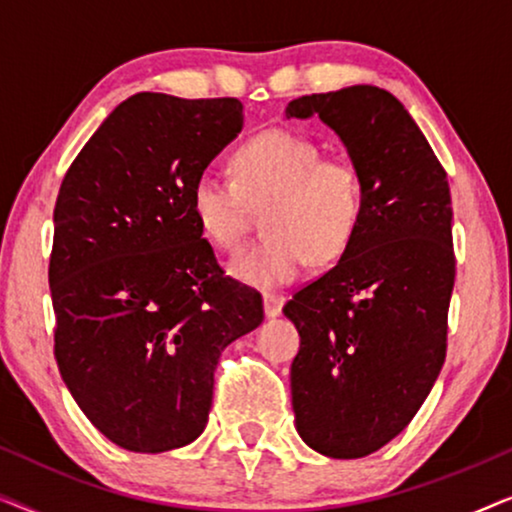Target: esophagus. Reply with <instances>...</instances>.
<instances>
[{"label": "esophagus", "instance_id": "obj_1", "mask_svg": "<svg viewBox=\"0 0 512 512\" xmlns=\"http://www.w3.org/2000/svg\"><path fill=\"white\" fill-rule=\"evenodd\" d=\"M284 300H286V298L282 296V293H275V291L263 293V307H265V314H268V317H279V314H282Z\"/></svg>", "mask_w": 512, "mask_h": 512}]
</instances>
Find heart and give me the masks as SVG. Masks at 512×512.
Here are the masks:
<instances>
[{
    "instance_id": "heart-1",
    "label": "heart",
    "mask_w": 512,
    "mask_h": 512,
    "mask_svg": "<svg viewBox=\"0 0 512 512\" xmlns=\"http://www.w3.org/2000/svg\"><path fill=\"white\" fill-rule=\"evenodd\" d=\"M235 179L205 172L195 179L191 209L216 249L242 247L249 205H261L268 235L230 263L244 284L282 286L310 261L328 265L345 254L366 212V181L347 156H321L314 139L268 130L249 139L233 158Z\"/></svg>"
}]
</instances>
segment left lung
<instances>
[{"instance_id": "1", "label": "left lung", "mask_w": 512, "mask_h": 512, "mask_svg": "<svg viewBox=\"0 0 512 512\" xmlns=\"http://www.w3.org/2000/svg\"><path fill=\"white\" fill-rule=\"evenodd\" d=\"M319 116L366 181L359 233L335 268L293 293L296 429L312 450L361 459L422 408L447 352L454 286L447 172L401 102L375 86L303 95L286 118Z\"/></svg>"}]
</instances>
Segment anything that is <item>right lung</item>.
I'll use <instances>...</instances> for the list:
<instances>
[{
	"label": "right lung",
	"mask_w": 512,
	"mask_h": 512,
	"mask_svg": "<svg viewBox=\"0 0 512 512\" xmlns=\"http://www.w3.org/2000/svg\"><path fill=\"white\" fill-rule=\"evenodd\" d=\"M242 121L237 97L137 93L62 179L48 265L55 361L123 450L193 443L221 352L263 321L261 293L223 275L191 209L195 179Z\"/></svg>",
	"instance_id": "right-lung-1"
}]
</instances>
